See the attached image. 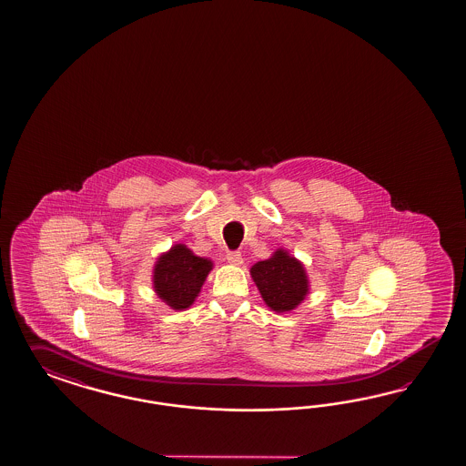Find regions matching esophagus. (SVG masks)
I'll use <instances>...</instances> for the list:
<instances>
[{"instance_id":"obj_1","label":"esophagus","mask_w":466,"mask_h":466,"mask_svg":"<svg viewBox=\"0 0 466 466\" xmlns=\"http://www.w3.org/2000/svg\"><path fill=\"white\" fill-rule=\"evenodd\" d=\"M227 261H228L230 265L240 267V265H242V254H240L239 251H228V253H227Z\"/></svg>"}]
</instances>
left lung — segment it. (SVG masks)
I'll return each mask as SVG.
<instances>
[{
  "mask_svg": "<svg viewBox=\"0 0 466 466\" xmlns=\"http://www.w3.org/2000/svg\"><path fill=\"white\" fill-rule=\"evenodd\" d=\"M251 277L263 300L275 312L296 309L309 294L304 265L285 249H277L268 259L253 265Z\"/></svg>",
  "mask_w": 466,
  "mask_h": 466,
  "instance_id": "8db88e82",
  "label": "left lung"
}]
</instances>
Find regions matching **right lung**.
<instances>
[{
  "instance_id": "1",
  "label": "right lung",
  "mask_w": 466,
  "mask_h": 466,
  "mask_svg": "<svg viewBox=\"0 0 466 466\" xmlns=\"http://www.w3.org/2000/svg\"><path fill=\"white\" fill-rule=\"evenodd\" d=\"M213 263L199 258L184 244L172 246L158 256L154 267V290L174 310L193 306Z\"/></svg>"
}]
</instances>
